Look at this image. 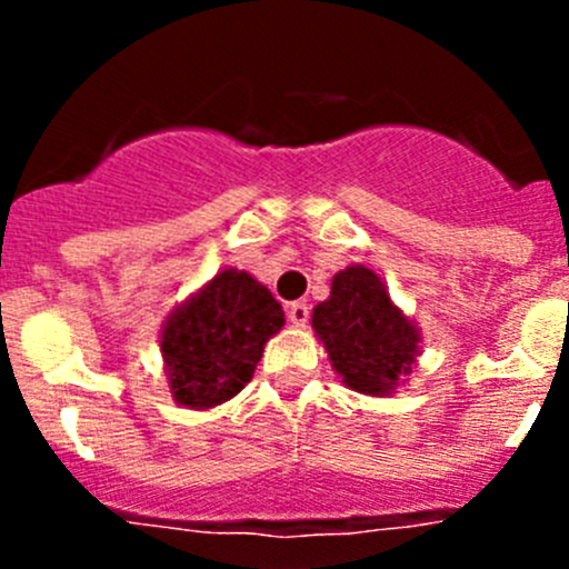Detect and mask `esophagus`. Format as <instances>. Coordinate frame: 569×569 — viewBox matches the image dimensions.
Listing matches in <instances>:
<instances>
[{
  "instance_id": "34e87169",
  "label": "esophagus",
  "mask_w": 569,
  "mask_h": 569,
  "mask_svg": "<svg viewBox=\"0 0 569 569\" xmlns=\"http://www.w3.org/2000/svg\"><path fill=\"white\" fill-rule=\"evenodd\" d=\"M286 317L295 327H306L308 319H311V308L306 306V302H291L289 308H286Z\"/></svg>"
}]
</instances>
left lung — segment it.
I'll use <instances>...</instances> for the list:
<instances>
[{
	"mask_svg": "<svg viewBox=\"0 0 569 569\" xmlns=\"http://www.w3.org/2000/svg\"><path fill=\"white\" fill-rule=\"evenodd\" d=\"M313 330L352 391L391 393L401 371L407 375L416 363V327L366 267H349L332 278L330 300L313 308Z\"/></svg>",
	"mask_w": 569,
	"mask_h": 569,
	"instance_id": "8db88e82",
	"label": "left lung"
}]
</instances>
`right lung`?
Here are the masks:
<instances>
[{
    "mask_svg": "<svg viewBox=\"0 0 569 569\" xmlns=\"http://www.w3.org/2000/svg\"><path fill=\"white\" fill-rule=\"evenodd\" d=\"M286 325L283 308L248 272L226 269L170 317L162 332L176 401L214 407L250 382L263 343Z\"/></svg>",
    "mask_w": 569,
    "mask_h": 569,
    "instance_id": "add662e5",
    "label": "right lung"
}]
</instances>
